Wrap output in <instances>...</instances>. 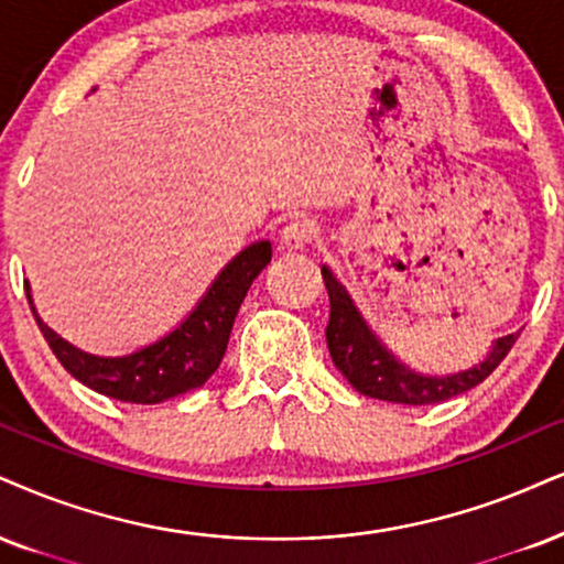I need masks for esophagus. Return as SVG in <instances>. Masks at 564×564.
<instances>
[{"instance_id": "1", "label": "esophagus", "mask_w": 564, "mask_h": 564, "mask_svg": "<svg viewBox=\"0 0 564 564\" xmlns=\"http://www.w3.org/2000/svg\"><path fill=\"white\" fill-rule=\"evenodd\" d=\"M316 238V225L308 219H295L282 229V248L303 250L311 240Z\"/></svg>"}]
</instances>
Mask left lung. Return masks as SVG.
I'll return each mask as SVG.
<instances>
[{
  "mask_svg": "<svg viewBox=\"0 0 564 564\" xmlns=\"http://www.w3.org/2000/svg\"><path fill=\"white\" fill-rule=\"evenodd\" d=\"M326 293H329V326H326V345L339 373L350 381L366 398H377L400 405H431L468 392L489 377L502 364L510 347L516 345L520 332L499 337L491 343V350L476 366L463 368L457 373H421L394 356L389 347L368 326L356 301L337 280L335 271L322 267Z\"/></svg>",
  "mask_w": 564,
  "mask_h": 564,
  "instance_id": "1",
  "label": "left lung"
}]
</instances>
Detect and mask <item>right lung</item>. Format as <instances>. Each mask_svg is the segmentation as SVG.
<instances>
[{"instance_id": "obj_1", "label": "right lung", "mask_w": 564, "mask_h": 564, "mask_svg": "<svg viewBox=\"0 0 564 564\" xmlns=\"http://www.w3.org/2000/svg\"><path fill=\"white\" fill-rule=\"evenodd\" d=\"M269 261L271 242H250L232 261L225 263V269L214 276L200 301L175 329L166 332L156 343L138 347L124 356H94L67 343L52 326L41 322L28 282L25 295L41 335L75 379L112 400L156 405V402L198 389L217 371L242 297L248 295L250 284L267 269Z\"/></svg>"}]
</instances>
